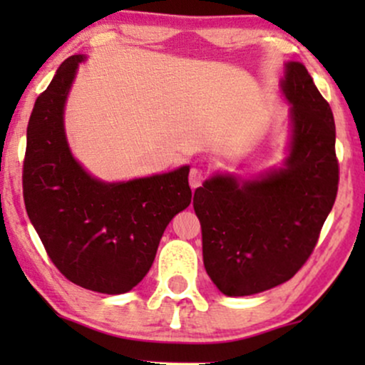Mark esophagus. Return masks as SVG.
I'll return each mask as SVG.
<instances>
[{
  "label": "esophagus",
  "instance_id": "esophagus-1",
  "mask_svg": "<svg viewBox=\"0 0 365 365\" xmlns=\"http://www.w3.org/2000/svg\"><path fill=\"white\" fill-rule=\"evenodd\" d=\"M204 178H206V175H204V171L199 170V168H192L190 175H188V182H190L192 188L199 187L200 183L204 182Z\"/></svg>",
  "mask_w": 365,
  "mask_h": 365
}]
</instances>
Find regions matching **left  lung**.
I'll return each instance as SVG.
<instances>
[{
	"label": "left lung",
	"mask_w": 365,
	"mask_h": 365,
	"mask_svg": "<svg viewBox=\"0 0 365 365\" xmlns=\"http://www.w3.org/2000/svg\"><path fill=\"white\" fill-rule=\"evenodd\" d=\"M290 154L257 180L216 175L195 190L209 278L228 297L269 290L295 276L317 244L338 192L336 128L307 68L287 63Z\"/></svg>",
	"instance_id": "left-lung-1"
}]
</instances>
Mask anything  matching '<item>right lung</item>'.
Masks as SVG:
<instances>
[{
	"label": "right lung",
	"mask_w": 365,
	"mask_h": 365,
	"mask_svg": "<svg viewBox=\"0 0 365 365\" xmlns=\"http://www.w3.org/2000/svg\"><path fill=\"white\" fill-rule=\"evenodd\" d=\"M82 54L66 58L36 99L27 127L24 200L46 252L66 279L118 295L142 282L175 215L188 207V166L104 183L75 161L63 110Z\"/></svg>",
	"instance_id": "add662e5"
}]
</instances>
